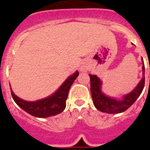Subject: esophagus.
Wrapping results in <instances>:
<instances>
[{"label": "esophagus", "instance_id": "obj_1", "mask_svg": "<svg viewBox=\"0 0 150 150\" xmlns=\"http://www.w3.org/2000/svg\"><path fill=\"white\" fill-rule=\"evenodd\" d=\"M87 70H88V69H87V68H85V67H81L80 68V71H87Z\"/></svg>", "mask_w": 150, "mask_h": 150}]
</instances>
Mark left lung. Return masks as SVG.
Wrapping results in <instances>:
<instances>
[{
  "label": "left lung",
  "mask_w": 150,
  "mask_h": 150,
  "mask_svg": "<svg viewBox=\"0 0 150 150\" xmlns=\"http://www.w3.org/2000/svg\"><path fill=\"white\" fill-rule=\"evenodd\" d=\"M143 78L137 86L129 94H125L121 99H116L107 96L101 91L102 81L98 76L89 74L91 79V93L94 107L101 112L108 114H119L127 110L135 102L145 85V66L143 64Z\"/></svg>",
  "instance_id": "1"
}]
</instances>
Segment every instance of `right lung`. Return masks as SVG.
<instances>
[{"mask_svg": "<svg viewBox=\"0 0 150 150\" xmlns=\"http://www.w3.org/2000/svg\"><path fill=\"white\" fill-rule=\"evenodd\" d=\"M79 75V71H75L64 81L56 92L45 98L36 101H26L15 95L13 91L11 89L12 98L21 109L30 115L40 118L55 116L65 110L69 91Z\"/></svg>", "mask_w": 150, "mask_h": 150, "instance_id": "1", "label": "right lung"}]
</instances>
